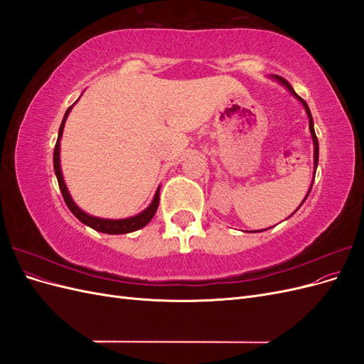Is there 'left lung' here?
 Segmentation results:
<instances>
[{
  "instance_id": "8db88e82",
  "label": "left lung",
  "mask_w": 364,
  "mask_h": 364,
  "mask_svg": "<svg viewBox=\"0 0 364 364\" xmlns=\"http://www.w3.org/2000/svg\"><path fill=\"white\" fill-rule=\"evenodd\" d=\"M274 79H277L281 85H284L285 87H287V90L297 98V100H299L302 105H304V107H305V112H306V115H308V118H310V132H311V138H313V144H314V171H316V168H317V162H318V141H317V136H316V132H314V124H313V117H311V112H310V107H308V105L305 103V100L304 98H301L299 95H297L296 92H294V90L291 87V85L285 80V79H282V77H279V75H273ZM313 186V185H311ZM310 191H311V188H310ZM310 191H308V194H310ZM306 194V196H308ZM306 199V197H305ZM305 199H304V202H305ZM302 202V203H304ZM266 230V229H264ZM253 232H255V230H253Z\"/></svg>"
}]
</instances>
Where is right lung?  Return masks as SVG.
<instances>
[{"mask_svg":"<svg viewBox=\"0 0 364 364\" xmlns=\"http://www.w3.org/2000/svg\"><path fill=\"white\" fill-rule=\"evenodd\" d=\"M73 109V106H70L67 109V112L63 115L62 119V124L59 127V136L56 141V146H54V155H53V164H54V173H56V178L59 182V188L60 193L63 196V200L67 203V206L70 208V211L80 220V222L86 226H90L98 232H103V234H129V232H134V230H138L141 228H144L150 220L155 215L158 205H159V188L156 190L155 197H153V200L150 203L149 208H146L144 211L141 214L135 215V217H130V218H123V220H109V218H100V217H94L83 213L82 209L74 203V200L71 199V196L67 190V185L63 182V176H62V170H60V158H59V153H60V138L63 134V126H65V121H67V117L70 114V111Z\"/></svg>","mask_w":364,"mask_h":364,"instance_id":"add662e5","label":"right lung"}]
</instances>
